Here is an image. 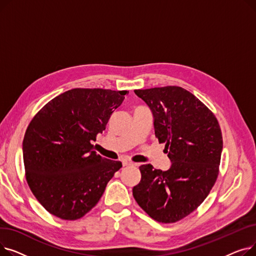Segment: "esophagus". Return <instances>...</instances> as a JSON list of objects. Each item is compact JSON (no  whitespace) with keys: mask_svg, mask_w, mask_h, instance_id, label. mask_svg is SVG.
Listing matches in <instances>:
<instances>
[{"mask_svg":"<svg viewBox=\"0 0 256 256\" xmlns=\"http://www.w3.org/2000/svg\"><path fill=\"white\" fill-rule=\"evenodd\" d=\"M122 164H124V167H126V166H132V165H134V163L132 162H130V160H124V162H122Z\"/></svg>","mask_w":256,"mask_h":256,"instance_id":"esophagus-1","label":"esophagus"}]
</instances>
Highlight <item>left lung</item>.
I'll return each instance as SVG.
<instances>
[{
    "instance_id": "obj_1",
    "label": "left lung",
    "mask_w": 256,
    "mask_h": 256,
    "mask_svg": "<svg viewBox=\"0 0 256 256\" xmlns=\"http://www.w3.org/2000/svg\"><path fill=\"white\" fill-rule=\"evenodd\" d=\"M154 114V134L172 165L163 171L140 166L132 188L139 206L150 218L174 223L193 212L217 180L223 148L218 120L194 94L178 86L135 90Z\"/></svg>"
}]
</instances>
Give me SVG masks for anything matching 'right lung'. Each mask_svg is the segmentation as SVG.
I'll list each match as a JSON object with an SVG mask.
<instances>
[{
    "label": "right lung",
    "instance_id": "1",
    "mask_svg": "<svg viewBox=\"0 0 256 256\" xmlns=\"http://www.w3.org/2000/svg\"><path fill=\"white\" fill-rule=\"evenodd\" d=\"M126 93L74 88L50 100L30 121L22 141L26 180L54 216L68 221L84 217L122 167L96 154L92 141Z\"/></svg>",
    "mask_w": 256,
    "mask_h": 256
}]
</instances>
